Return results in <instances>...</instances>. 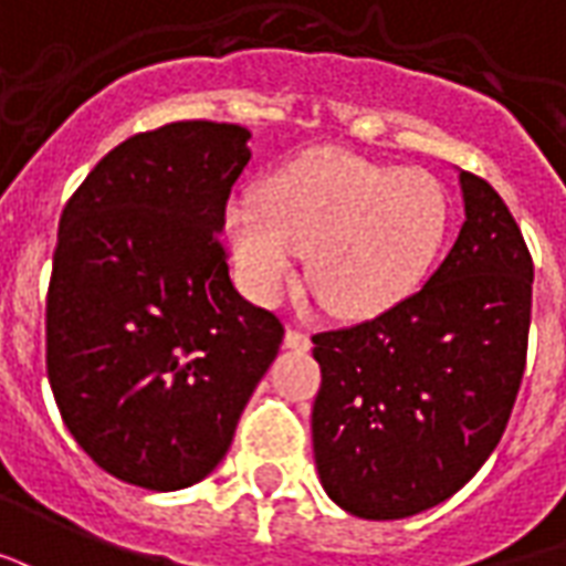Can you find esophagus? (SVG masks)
<instances>
[{"label":"esophagus","mask_w":566,"mask_h":566,"mask_svg":"<svg viewBox=\"0 0 566 566\" xmlns=\"http://www.w3.org/2000/svg\"><path fill=\"white\" fill-rule=\"evenodd\" d=\"M283 346L286 349H295V353H307L311 349V334L298 332V328H289L286 337H283Z\"/></svg>","instance_id":"esophagus-1"}]
</instances>
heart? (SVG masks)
I'll list each match as a JSON object with an SVG mask.
<instances>
[{
    "label": "heart",
    "mask_w": 566,
    "mask_h": 566,
    "mask_svg": "<svg viewBox=\"0 0 566 566\" xmlns=\"http://www.w3.org/2000/svg\"><path fill=\"white\" fill-rule=\"evenodd\" d=\"M449 198L422 168L319 147L280 165L259 198H232L222 232L247 295L274 304L307 250V280L334 316L370 319L422 286L447 241Z\"/></svg>",
    "instance_id": "1"
}]
</instances>
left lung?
Here are the masks:
<instances>
[{
    "label": "left lung",
    "mask_w": 566,
    "mask_h": 566,
    "mask_svg": "<svg viewBox=\"0 0 566 566\" xmlns=\"http://www.w3.org/2000/svg\"><path fill=\"white\" fill-rule=\"evenodd\" d=\"M458 180L464 226L428 283L377 319L313 334V458L358 518L452 497L501 443L522 386L534 262L492 184Z\"/></svg>",
    "instance_id": "1"
}]
</instances>
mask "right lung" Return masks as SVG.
<instances>
[{
	"instance_id": "1",
	"label": "right lung",
	"mask_w": 566,
	"mask_h": 566,
	"mask_svg": "<svg viewBox=\"0 0 566 566\" xmlns=\"http://www.w3.org/2000/svg\"><path fill=\"white\" fill-rule=\"evenodd\" d=\"M250 132L184 119L132 135L60 217L48 379L98 468L150 492L205 480L283 344L232 286L222 213Z\"/></svg>"
}]
</instances>
